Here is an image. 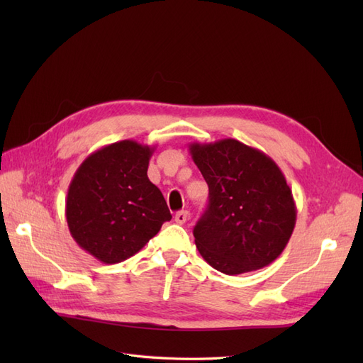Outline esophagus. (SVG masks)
Wrapping results in <instances>:
<instances>
[{
    "label": "esophagus",
    "instance_id": "esophagus-1",
    "mask_svg": "<svg viewBox=\"0 0 363 363\" xmlns=\"http://www.w3.org/2000/svg\"><path fill=\"white\" fill-rule=\"evenodd\" d=\"M189 219V212L188 211H180L175 213V223L177 224H184Z\"/></svg>",
    "mask_w": 363,
    "mask_h": 363
}]
</instances>
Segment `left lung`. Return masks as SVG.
Listing matches in <instances>:
<instances>
[{
  "label": "left lung",
  "mask_w": 363,
  "mask_h": 363,
  "mask_svg": "<svg viewBox=\"0 0 363 363\" xmlns=\"http://www.w3.org/2000/svg\"><path fill=\"white\" fill-rule=\"evenodd\" d=\"M189 151L208 186L207 208L194 227L203 259L227 276L268 267L288 245L296 219L277 163L236 139L195 142Z\"/></svg>",
  "instance_id": "left-lung-1"
}]
</instances>
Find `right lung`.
<instances>
[{
  "label": "right lung",
  "instance_id": "add662e5",
  "mask_svg": "<svg viewBox=\"0 0 363 363\" xmlns=\"http://www.w3.org/2000/svg\"><path fill=\"white\" fill-rule=\"evenodd\" d=\"M156 147L119 140L87 156L67 196V223L74 240L107 265L145 247L172 218L160 189L148 179Z\"/></svg>",
  "mask_w": 363,
  "mask_h": 363
}]
</instances>
